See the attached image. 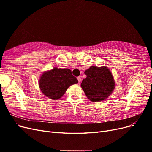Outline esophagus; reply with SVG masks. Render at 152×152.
<instances>
[{"label": "esophagus", "instance_id": "esophagus-1", "mask_svg": "<svg viewBox=\"0 0 152 152\" xmlns=\"http://www.w3.org/2000/svg\"><path fill=\"white\" fill-rule=\"evenodd\" d=\"M77 80H78V81H79V83H80V82H81V78H80V77H77Z\"/></svg>", "mask_w": 152, "mask_h": 152}]
</instances>
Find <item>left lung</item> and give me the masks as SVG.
I'll return each mask as SVG.
<instances>
[{"instance_id": "left-lung-1", "label": "left lung", "mask_w": 152, "mask_h": 152, "mask_svg": "<svg viewBox=\"0 0 152 152\" xmlns=\"http://www.w3.org/2000/svg\"><path fill=\"white\" fill-rule=\"evenodd\" d=\"M84 73L87 77L82 81L81 87L91 102H102L113 93L115 84L112 73L107 66H91Z\"/></svg>"}]
</instances>
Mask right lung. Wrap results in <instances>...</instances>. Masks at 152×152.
<instances>
[{"label": "right lung", "mask_w": 152, "mask_h": 152, "mask_svg": "<svg viewBox=\"0 0 152 152\" xmlns=\"http://www.w3.org/2000/svg\"><path fill=\"white\" fill-rule=\"evenodd\" d=\"M78 83V80L72 74L70 69L54 67L44 72L39 80V87L46 97L56 100L65 94L69 87Z\"/></svg>", "instance_id": "add662e5"}]
</instances>
